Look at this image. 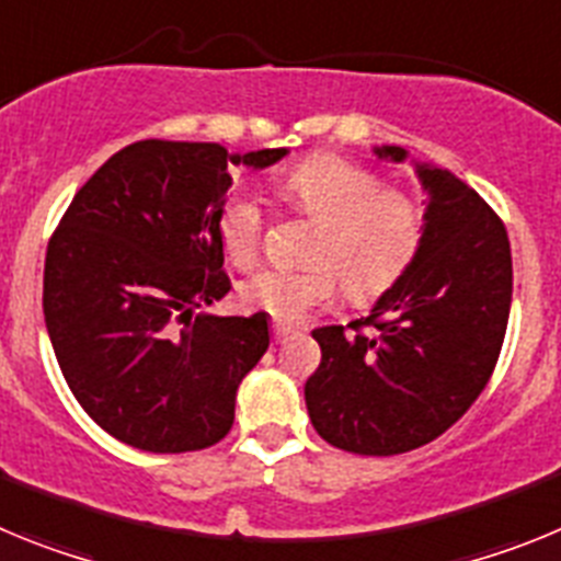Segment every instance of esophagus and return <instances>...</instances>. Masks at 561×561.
I'll list each match as a JSON object with an SVG mask.
<instances>
[{"mask_svg": "<svg viewBox=\"0 0 561 561\" xmlns=\"http://www.w3.org/2000/svg\"><path fill=\"white\" fill-rule=\"evenodd\" d=\"M289 334H291V331L284 329V325H275V329H272V340H275V345L286 342V336H289Z\"/></svg>", "mask_w": 561, "mask_h": 561, "instance_id": "esophagus-1", "label": "esophagus"}]
</instances>
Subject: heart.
Masks as SVG:
<instances>
[{
    "label": "heart",
    "mask_w": 561,
    "mask_h": 561,
    "mask_svg": "<svg viewBox=\"0 0 561 561\" xmlns=\"http://www.w3.org/2000/svg\"><path fill=\"white\" fill-rule=\"evenodd\" d=\"M280 196L314 221L309 266L261 270L244 280L241 300L277 323H297L336 295V280L354 304L374 300L408 270L424 219L408 193L381 187L374 173L340 157H311L280 180ZM219 236L236 266L261 250L264 213L250 193L236 191L219 213Z\"/></svg>",
    "instance_id": "obj_1"
}]
</instances>
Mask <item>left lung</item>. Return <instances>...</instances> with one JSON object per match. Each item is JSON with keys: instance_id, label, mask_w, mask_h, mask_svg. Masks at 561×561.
I'll return each instance as SVG.
<instances>
[{"instance_id": "1", "label": "left lung", "mask_w": 561, "mask_h": 561, "mask_svg": "<svg viewBox=\"0 0 561 561\" xmlns=\"http://www.w3.org/2000/svg\"><path fill=\"white\" fill-rule=\"evenodd\" d=\"M379 160L408 162L401 146ZM413 162L427 193L408 270L368 317L314 329L323 359L306 381L320 438L356 455H401L447 433L497 365L512 309V247L503 221L444 168ZM368 328V332H362Z\"/></svg>"}]
</instances>
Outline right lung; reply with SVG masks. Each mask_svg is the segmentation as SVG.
Returning <instances> with one entry per match:
<instances>
[{"mask_svg": "<svg viewBox=\"0 0 561 561\" xmlns=\"http://www.w3.org/2000/svg\"><path fill=\"white\" fill-rule=\"evenodd\" d=\"M286 148L140 140L76 193L44 261V323L69 390L112 438L196 453L236 419L238 385L270 348V314H207L230 291L219 213L227 165Z\"/></svg>", "mask_w": 561, "mask_h": 561, "instance_id": "add662e5", "label": "right lung"}]
</instances>
